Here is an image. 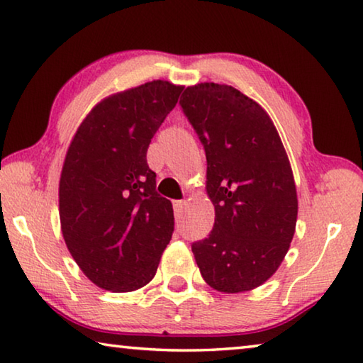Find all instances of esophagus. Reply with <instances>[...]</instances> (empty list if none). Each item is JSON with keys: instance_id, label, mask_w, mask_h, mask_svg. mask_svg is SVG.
Listing matches in <instances>:
<instances>
[{"instance_id": "esophagus-1", "label": "esophagus", "mask_w": 363, "mask_h": 363, "mask_svg": "<svg viewBox=\"0 0 363 363\" xmlns=\"http://www.w3.org/2000/svg\"><path fill=\"white\" fill-rule=\"evenodd\" d=\"M185 207H186V201H175V203H174V209H175L177 216H180Z\"/></svg>"}]
</instances>
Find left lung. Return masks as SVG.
Masks as SVG:
<instances>
[{
  "label": "left lung",
  "instance_id": "8db88e82",
  "mask_svg": "<svg viewBox=\"0 0 363 363\" xmlns=\"http://www.w3.org/2000/svg\"><path fill=\"white\" fill-rule=\"evenodd\" d=\"M182 109L203 143L206 189L216 207L211 235L193 242L206 283L245 293L278 270L298 220L288 154L262 106L230 85L188 86Z\"/></svg>",
  "mask_w": 363,
  "mask_h": 363
}]
</instances>
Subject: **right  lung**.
<instances>
[{
	"mask_svg": "<svg viewBox=\"0 0 363 363\" xmlns=\"http://www.w3.org/2000/svg\"><path fill=\"white\" fill-rule=\"evenodd\" d=\"M182 85L152 80L111 94L77 128L59 180L65 245L96 286L130 293L150 283L174 233V209L146 162L151 138Z\"/></svg>",
	"mask_w": 363,
	"mask_h": 363,
	"instance_id": "1",
	"label": "right lung"
}]
</instances>
